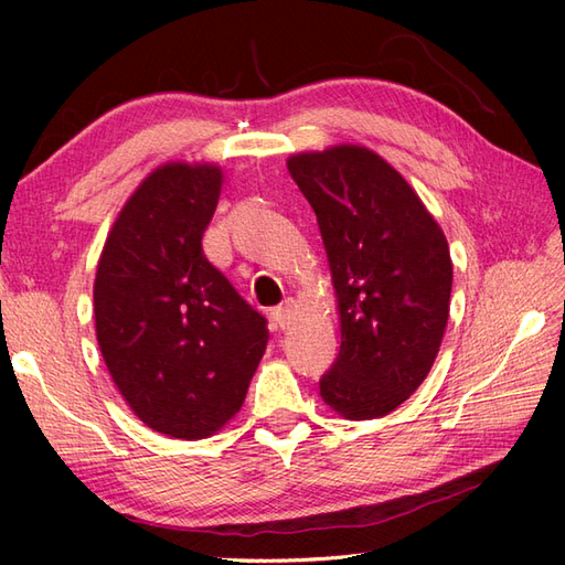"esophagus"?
Wrapping results in <instances>:
<instances>
[{"label":"esophagus","mask_w":565,"mask_h":565,"mask_svg":"<svg viewBox=\"0 0 565 565\" xmlns=\"http://www.w3.org/2000/svg\"><path fill=\"white\" fill-rule=\"evenodd\" d=\"M292 313H295V309H292V301H285V303H280L278 309H273V313H270L273 324H276V328H280V330L289 328V322H292Z\"/></svg>","instance_id":"1"}]
</instances>
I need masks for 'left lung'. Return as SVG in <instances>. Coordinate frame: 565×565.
I'll return each mask as SVG.
<instances>
[{
    "mask_svg": "<svg viewBox=\"0 0 565 565\" xmlns=\"http://www.w3.org/2000/svg\"><path fill=\"white\" fill-rule=\"evenodd\" d=\"M318 216L339 301L341 347L320 396L341 417L396 409L429 374L450 313L448 241L377 152L337 146L287 160Z\"/></svg>",
    "mask_w": 565,
    "mask_h": 565,
    "instance_id": "left-lung-1",
    "label": "left lung"
}]
</instances>
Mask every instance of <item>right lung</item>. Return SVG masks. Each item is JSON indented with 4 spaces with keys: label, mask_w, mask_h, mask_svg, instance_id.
Instances as JSON below:
<instances>
[{
    "label": "right lung",
    "mask_w": 565,
    "mask_h": 565,
    "mask_svg": "<svg viewBox=\"0 0 565 565\" xmlns=\"http://www.w3.org/2000/svg\"><path fill=\"white\" fill-rule=\"evenodd\" d=\"M218 193L214 164L156 169L119 212L94 282L113 382L152 431L183 440L241 409L268 344L266 318L202 252Z\"/></svg>",
    "instance_id": "add662e5"
}]
</instances>
